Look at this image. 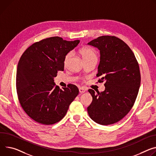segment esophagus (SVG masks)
I'll list each match as a JSON object with an SVG mask.
<instances>
[{"label":"esophagus","mask_w":156,"mask_h":156,"mask_svg":"<svg viewBox=\"0 0 156 156\" xmlns=\"http://www.w3.org/2000/svg\"><path fill=\"white\" fill-rule=\"evenodd\" d=\"M79 91L81 93H84V92L86 91V90L84 89V88H79Z\"/></svg>","instance_id":"esophagus-1"}]
</instances>
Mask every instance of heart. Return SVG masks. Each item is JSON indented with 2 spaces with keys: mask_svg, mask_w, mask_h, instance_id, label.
I'll return each mask as SVG.
<instances>
[{
  "mask_svg": "<svg viewBox=\"0 0 156 156\" xmlns=\"http://www.w3.org/2000/svg\"><path fill=\"white\" fill-rule=\"evenodd\" d=\"M80 53L81 55L82 58L84 61H87L91 59H96L97 55L96 52L93 49L89 48V47H83L80 50ZM72 53L70 52L68 53L64 58V63L66 64V62L68 61L69 58H70Z\"/></svg>",
  "mask_w": 156,
  "mask_h": 156,
  "instance_id": "obj_1",
  "label": "heart"
}]
</instances>
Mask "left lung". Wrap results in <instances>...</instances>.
I'll list each match as a JSON object with an SVG mask.
<instances>
[{"instance_id": "left-lung-1", "label": "left lung", "mask_w": 156, "mask_h": 156, "mask_svg": "<svg viewBox=\"0 0 156 156\" xmlns=\"http://www.w3.org/2000/svg\"><path fill=\"white\" fill-rule=\"evenodd\" d=\"M88 45L100 51L98 81H105L103 92L90 89L93 97L88 113L94 122L109 125L121 120L133 108L140 84L138 62L131 49L115 36L104 35Z\"/></svg>"}]
</instances>
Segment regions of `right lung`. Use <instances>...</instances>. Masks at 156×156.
<instances>
[{"instance_id":"right-lung-1","label":"right lung","mask_w":156,"mask_h":156,"mask_svg":"<svg viewBox=\"0 0 156 156\" xmlns=\"http://www.w3.org/2000/svg\"><path fill=\"white\" fill-rule=\"evenodd\" d=\"M79 43V40L50 37L35 42L21 56L16 74L18 99L26 114L35 121L45 125L59 122L78 94L76 86L69 84L60 89L53 78L64 70L65 55Z\"/></svg>"}]
</instances>
